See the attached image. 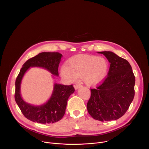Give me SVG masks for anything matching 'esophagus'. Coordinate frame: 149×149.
I'll list each match as a JSON object with an SVG mask.
<instances>
[{
    "label": "esophagus",
    "mask_w": 149,
    "mask_h": 149,
    "mask_svg": "<svg viewBox=\"0 0 149 149\" xmlns=\"http://www.w3.org/2000/svg\"><path fill=\"white\" fill-rule=\"evenodd\" d=\"M81 86V84H76L75 85V86H74V88L77 90V89H78V88H79Z\"/></svg>",
    "instance_id": "34e87169"
}]
</instances>
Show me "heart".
I'll return each mask as SVG.
<instances>
[{"mask_svg": "<svg viewBox=\"0 0 149 149\" xmlns=\"http://www.w3.org/2000/svg\"><path fill=\"white\" fill-rule=\"evenodd\" d=\"M109 63L105 58L97 56H87L71 59L61 68L63 77L71 81L84 77L89 85L100 82L107 75Z\"/></svg>", "mask_w": 149, "mask_h": 149, "instance_id": "1", "label": "heart"}]
</instances>
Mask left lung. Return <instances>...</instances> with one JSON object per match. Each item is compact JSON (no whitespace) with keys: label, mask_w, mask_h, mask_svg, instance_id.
<instances>
[{"label":"left lung","mask_w":149,"mask_h":149,"mask_svg":"<svg viewBox=\"0 0 149 149\" xmlns=\"http://www.w3.org/2000/svg\"><path fill=\"white\" fill-rule=\"evenodd\" d=\"M98 52L105 56L110 65L107 77L90 89L87 110L95 120H116L126 113L133 100L135 76L126 59L110 51Z\"/></svg>","instance_id":"8db88e82"}]
</instances>
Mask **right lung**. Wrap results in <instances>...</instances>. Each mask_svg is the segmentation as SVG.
I'll use <instances>...</instances> for the list:
<instances>
[{"label": "right lung", "mask_w": 149, "mask_h": 149, "mask_svg": "<svg viewBox=\"0 0 149 149\" xmlns=\"http://www.w3.org/2000/svg\"><path fill=\"white\" fill-rule=\"evenodd\" d=\"M62 54L58 52H42L27 60L16 79L15 99L21 112L28 120L41 124L54 123L62 119L65 113L67 101L75 89L73 85L55 84L51 97L46 104L34 106L25 102L20 94V82L30 67H39L47 69L58 76V67Z\"/></svg>", "instance_id": "1"}]
</instances>
